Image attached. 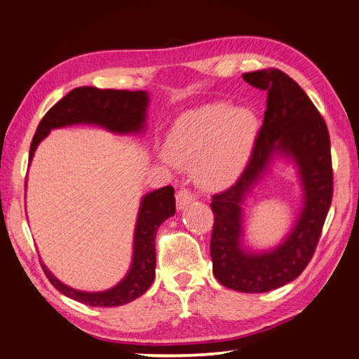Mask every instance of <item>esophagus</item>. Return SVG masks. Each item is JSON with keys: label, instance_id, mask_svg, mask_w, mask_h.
I'll return each mask as SVG.
<instances>
[{"label": "esophagus", "instance_id": "esophagus-1", "mask_svg": "<svg viewBox=\"0 0 359 359\" xmlns=\"http://www.w3.org/2000/svg\"><path fill=\"white\" fill-rule=\"evenodd\" d=\"M194 194L189 191L188 188H180L177 194H175V202H177V208L182 210L185 208V205H188V203H191L194 201Z\"/></svg>", "mask_w": 359, "mask_h": 359}]
</instances>
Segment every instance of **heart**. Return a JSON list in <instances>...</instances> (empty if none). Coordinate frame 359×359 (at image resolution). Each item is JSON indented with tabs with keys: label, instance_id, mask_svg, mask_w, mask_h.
Instances as JSON below:
<instances>
[{
	"label": "heart",
	"instance_id": "heart-1",
	"mask_svg": "<svg viewBox=\"0 0 359 359\" xmlns=\"http://www.w3.org/2000/svg\"><path fill=\"white\" fill-rule=\"evenodd\" d=\"M257 133L255 116L245 109L207 104L182 115L168 135V156L194 168L203 188H226L240 177Z\"/></svg>",
	"mask_w": 359,
	"mask_h": 359
}]
</instances>
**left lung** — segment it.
<instances>
[{
  "mask_svg": "<svg viewBox=\"0 0 359 359\" xmlns=\"http://www.w3.org/2000/svg\"><path fill=\"white\" fill-rule=\"evenodd\" d=\"M243 79L268 91L264 119L240 177L212 196L215 224L210 254L221 285L240 292H268L296 280L318 248L333 198L332 149L325 119L296 81L277 68L244 73ZM276 151L290 153L297 160L306 207L280 248L249 256L239 248L242 198Z\"/></svg>",
  "mask_w": 359,
  "mask_h": 359,
  "instance_id": "1",
  "label": "left lung"
}]
</instances>
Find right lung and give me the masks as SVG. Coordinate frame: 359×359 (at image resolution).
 <instances>
[{"label": "right lung", "mask_w": 359, "mask_h": 359, "mask_svg": "<svg viewBox=\"0 0 359 359\" xmlns=\"http://www.w3.org/2000/svg\"><path fill=\"white\" fill-rule=\"evenodd\" d=\"M147 107V95L142 90H114L96 87H77L54 104L41 118L32 138L29 160L37 144L49 130L74 123H95L114 132H138L143 129ZM175 213L174 188L163 187L146 194L140 207L133 262L121 283L104 292H81L65 286L43 264L45 276L55 290L67 297L90 306H119L135 300L147 291L156 277V235L158 227ZM41 263V262H40Z\"/></svg>", "instance_id": "obj_1"}]
</instances>
